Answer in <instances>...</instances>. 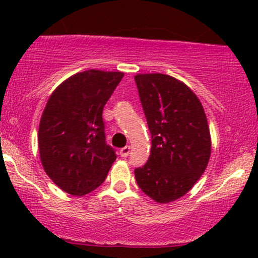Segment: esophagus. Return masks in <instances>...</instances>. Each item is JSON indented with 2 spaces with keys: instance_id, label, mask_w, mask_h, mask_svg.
Wrapping results in <instances>:
<instances>
[{
  "instance_id": "obj_1",
  "label": "esophagus",
  "mask_w": 258,
  "mask_h": 258,
  "mask_svg": "<svg viewBox=\"0 0 258 258\" xmlns=\"http://www.w3.org/2000/svg\"><path fill=\"white\" fill-rule=\"evenodd\" d=\"M130 150H131V147H130V146H126V147H123L122 149L120 150V155L122 156V158H126V156H128V154H130Z\"/></svg>"
}]
</instances>
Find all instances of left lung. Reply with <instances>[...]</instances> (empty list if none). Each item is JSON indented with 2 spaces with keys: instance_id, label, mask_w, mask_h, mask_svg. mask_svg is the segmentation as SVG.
I'll use <instances>...</instances> for the list:
<instances>
[{
  "instance_id": "8db88e82",
  "label": "left lung",
  "mask_w": 258,
  "mask_h": 258,
  "mask_svg": "<svg viewBox=\"0 0 258 258\" xmlns=\"http://www.w3.org/2000/svg\"><path fill=\"white\" fill-rule=\"evenodd\" d=\"M152 133L150 156L135 170L142 190L166 204L188 193L206 170L211 136L199 98L185 84L164 74L135 76Z\"/></svg>"
}]
</instances>
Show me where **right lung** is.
<instances>
[{
  "instance_id": "right-lung-1",
  "label": "right lung",
  "mask_w": 258,
  "mask_h": 258,
  "mask_svg": "<svg viewBox=\"0 0 258 258\" xmlns=\"http://www.w3.org/2000/svg\"><path fill=\"white\" fill-rule=\"evenodd\" d=\"M123 73L87 70L53 91L38 127V150L47 176L65 193H90L104 182L115 150L105 143L103 108Z\"/></svg>"
}]
</instances>
